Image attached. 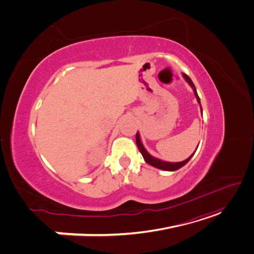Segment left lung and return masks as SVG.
Segmentation results:
<instances>
[{"label": "left lung", "instance_id": "obj_1", "mask_svg": "<svg viewBox=\"0 0 254 254\" xmlns=\"http://www.w3.org/2000/svg\"><path fill=\"white\" fill-rule=\"evenodd\" d=\"M183 75V77H184V79H186L188 82H189V84L190 86L193 88V91H194V93H195V96H196V98H197V102L199 103V105H200V99H199V96H198V94H197V91H196V88H195V86H194V83H193V81H191V79L189 77V76L187 75V74H182ZM200 107H201V105H200ZM201 111H202V109H201ZM135 142H136V145H137V148H139V150H140V152L142 153V156H143V158H144V160L146 161V163H148V164H150V165H152V166H155V167H157V168H160V170H163V171H170V172H174V171H177V170H179V168H181L182 166H184L186 165L189 161H190V159L193 157V155H191L190 157H189L187 160H184V161H182V162H176V163H172V162H165V161H162V160H160V159H157V158H155V157H152V156H150L149 153L146 151V149L144 148V146H143V144H142V142H141V139H140V134L136 132V135H135ZM196 151V150H195Z\"/></svg>", "mask_w": 254, "mask_h": 254}]
</instances>
